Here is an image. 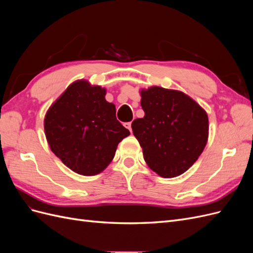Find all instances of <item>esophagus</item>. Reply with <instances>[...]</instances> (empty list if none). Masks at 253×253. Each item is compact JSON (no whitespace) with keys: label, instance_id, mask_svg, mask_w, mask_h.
Wrapping results in <instances>:
<instances>
[{"label":"esophagus","instance_id":"1","mask_svg":"<svg viewBox=\"0 0 253 253\" xmlns=\"http://www.w3.org/2000/svg\"><path fill=\"white\" fill-rule=\"evenodd\" d=\"M125 126H126V128H128V129H129V132L132 133V122H131V121H129V122H126V124H125Z\"/></svg>","mask_w":253,"mask_h":253}]
</instances>
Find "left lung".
I'll use <instances>...</instances> for the list:
<instances>
[{"label":"left lung","instance_id":"1","mask_svg":"<svg viewBox=\"0 0 253 253\" xmlns=\"http://www.w3.org/2000/svg\"><path fill=\"white\" fill-rule=\"evenodd\" d=\"M143 118L132 122L143 158L159 176L171 178L186 172L208 140L207 113L179 90L153 86L141 90Z\"/></svg>","mask_w":253,"mask_h":253}]
</instances>
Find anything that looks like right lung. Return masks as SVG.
I'll use <instances>...</instances> for the list:
<instances>
[{
    "label": "right lung",
    "instance_id": "add662e5",
    "mask_svg": "<svg viewBox=\"0 0 253 253\" xmlns=\"http://www.w3.org/2000/svg\"><path fill=\"white\" fill-rule=\"evenodd\" d=\"M105 89L80 80L68 86L48 110L44 129L51 151L74 172H102L129 131L105 100Z\"/></svg>",
    "mask_w": 253,
    "mask_h": 253
}]
</instances>
